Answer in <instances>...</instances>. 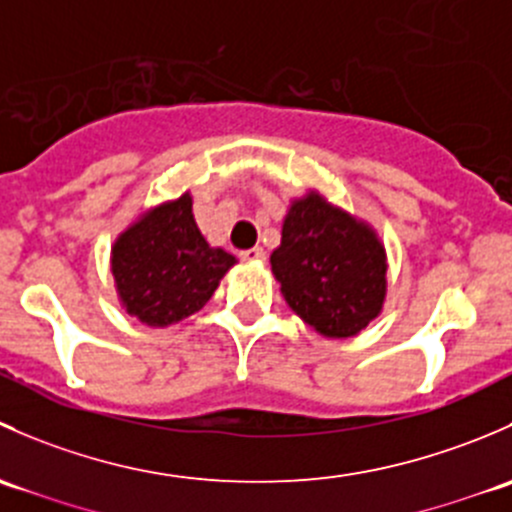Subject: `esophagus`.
I'll return each mask as SVG.
<instances>
[{"label": "esophagus", "instance_id": "1", "mask_svg": "<svg viewBox=\"0 0 512 512\" xmlns=\"http://www.w3.org/2000/svg\"><path fill=\"white\" fill-rule=\"evenodd\" d=\"M240 257L245 262H262L265 260V250L262 247H250V250H242Z\"/></svg>", "mask_w": 512, "mask_h": 512}]
</instances>
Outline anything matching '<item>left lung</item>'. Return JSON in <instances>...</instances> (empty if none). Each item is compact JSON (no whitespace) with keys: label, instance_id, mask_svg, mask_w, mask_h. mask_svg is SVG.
Here are the masks:
<instances>
[{"label":"left lung","instance_id":"8db88e82","mask_svg":"<svg viewBox=\"0 0 512 512\" xmlns=\"http://www.w3.org/2000/svg\"><path fill=\"white\" fill-rule=\"evenodd\" d=\"M294 314L332 339L359 334L386 297V252L376 232L322 195L294 200L270 257Z\"/></svg>","mask_w":512,"mask_h":512}]
</instances>
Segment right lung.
<instances>
[{
  "label": "right lung",
  "mask_w": 512,
  "mask_h": 512,
  "mask_svg": "<svg viewBox=\"0 0 512 512\" xmlns=\"http://www.w3.org/2000/svg\"><path fill=\"white\" fill-rule=\"evenodd\" d=\"M232 265L230 252L200 235L188 193L143 215L111 252L121 304L148 327H168L203 309Z\"/></svg>",
  "instance_id": "1"
}]
</instances>
